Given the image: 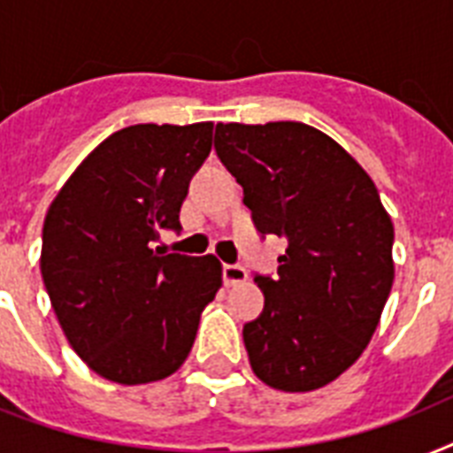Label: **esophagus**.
I'll return each mask as SVG.
<instances>
[{
	"instance_id": "obj_1",
	"label": "esophagus",
	"mask_w": 453,
	"mask_h": 453,
	"mask_svg": "<svg viewBox=\"0 0 453 453\" xmlns=\"http://www.w3.org/2000/svg\"><path fill=\"white\" fill-rule=\"evenodd\" d=\"M249 273L242 265H230V263H226L223 265V282H226V287H234V284L240 282H247Z\"/></svg>"
}]
</instances>
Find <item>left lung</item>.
I'll return each instance as SVG.
<instances>
[{
  "mask_svg": "<svg viewBox=\"0 0 453 453\" xmlns=\"http://www.w3.org/2000/svg\"><path fill=\"white\" fill-rule=\"evenodd\" d=\"M213 148L244 190L261 234L287 237L265 305L244 324L265 386L308 393L357 362L395 280L393 220L362 166L301 122L216 124Z\"/></svg>",
  "mask_w": 453,
  "mask_h": 453,
  "instance_id": "8db88e82",
  "label": "left lung"
}]
</instances>
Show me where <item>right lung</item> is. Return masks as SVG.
I'll use <instances>...</instances> for the list:
<instances>
[{
    "mask_svg": "<svg viewBox=\"0 0 453 453\" xmlns=\"http://www.w3.org/2000/svg\"><path fill=\"white\" fill-rule=\"evenodd\" d=\"M213 124H136L105 138L60 188L42 233V277L73 350L122 386L178 372L223 284L216 256L152 249L211 152Z\"/></svg>",
    "mask_w": 453,
    "mask_h": 453,
    "instance_id": "1",
    "label": "right lung"
}]
</instances>
